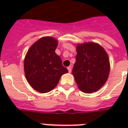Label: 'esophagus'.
Here are the masks:
<instances>
[{"mask_svg":"<svg viewBox=\"0 0 128 128\" xmlns=\"http://www.w3.org/2000/svg\"><path fill=\"white\" fill-rule=\"evenodd\" d=\"M68 68V72H71V70H72V67L70 66H69L67 68Z\"/></svg>","mask_w":128,"mask_h":128,"instance_id":"esophagus-1","label":"esophagus"}]
</instances>
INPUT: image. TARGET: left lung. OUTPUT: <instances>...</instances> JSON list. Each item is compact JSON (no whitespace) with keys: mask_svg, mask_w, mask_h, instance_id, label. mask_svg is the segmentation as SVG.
<instances>
[{"mask_svg":"<svg viewBox=\"0 0 128 128\" xmlns=\"http://www.w3.org/2000/svg\"><path fill=\"white\" fill-rule=\"evenodd\" d=\"M72 73L79 89L85 93L97 91L106 82L110 60L106 51L95 42L78 44Z\"/></svg>","mask_w":128,"mask_h":128,"instance_id":"left-lung-1","label":"left lung"}]
</instances>
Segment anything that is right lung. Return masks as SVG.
I'll use <instances>...</instances> for the list:
<instances>
[{
	"mask_svg": "<svg viewBox=\"0 0 128 128\" xmlns=\"http://www.w3.org/2000/svg\"><path fill=\"white\" fill-rule=\"evenodd\" d=\"M58 44V40L53 37L41 38L32 45L24 58L26 80L34 90L41 93L52 90L62 75L68 72L61 58L55 52Z\"/></svg>",
	"mask_w": 128,
	"mask_h": 128,
	"instance_id": "1",
	"label": "right lung"
}]
</instances>
